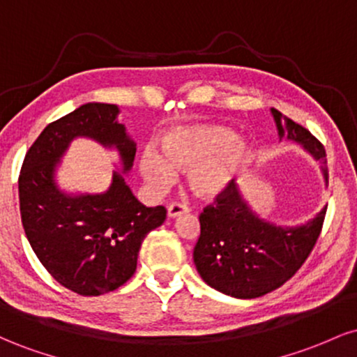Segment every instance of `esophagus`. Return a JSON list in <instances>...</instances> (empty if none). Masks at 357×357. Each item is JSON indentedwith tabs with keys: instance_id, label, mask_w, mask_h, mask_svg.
<instances>
[{
	"instance_id": "obj_1",
	"label": "esophagus",
	"mask_w": 357,
	"mask_h": 357,
	"mask_svg": "<svg viewBox=\"0 0 357 357\" xmlns=\"http://www.w3.org/2000/svg\"><path fill=\"white\" fill-rule=\"evenodd\" d=\"M190 211V208H188V204H183V203H171L169 206H167V216L169 218H176V216H181L184 213Z\"/></svg>"
}]
</instances>
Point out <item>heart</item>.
Returning a JSON list of instances; mask_svg holds the SVG:
<instances>
[{
  "instance_id": "heart-1",
  "label": "heart",
  "mask_w": 357,
  "mask_h": 357,
  "mask_svg": "<svg viewBox=\"0 0 357 357\" xmlns=\"http://www.w3.org/2000/svg\"><path fill=\"white\" fill-rule=\"evenodd\" d=\"M162 155L154 147L142 151L139 169L147 186L166 191L176 179V169L190 171V186L196 195L215 198L236 181L248 161L250 146L223 126L178 127L162 139Z\"/></svg>"
}]
</instances>
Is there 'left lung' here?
<instances>
[{
  "mask_svg": "<svg viewBox=\"0 0 357 357\" xmlns=\"http://www.w3.org/2000/svg\"><path fill=\"white\" fill-rule=\"evenodd\" d=\"M278 137L301 144L322 162L327 181L326 149L305 127L272 109ZM324 206L312 220L282 227L260 218L235 183L199 215L202 235L192 252L196 270L208 285L236 298H255L284 285L302 267L321 235Z\"/></svg>",
  "mask_w": 357,
  "mask_h": 357,
  "instance_id": "left-lung-1",
  "label": "left lung"
}]
</instances>
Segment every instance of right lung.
<instances>
[{
  "instance_id": "add662e5",
  "label": "right lung",
  "mask_w": 357,
  "mask_h": 357,
  "mask_svg": "<svg viewBox=\"0 0 357 357\" xmlns=\"http://www.w3.org/2000/svg\"><path fill=\"white\" fill-rule=\"evenodd\" d=\"M114 104L80 105L43 129L20 171V213L24 235L47 272L79 296H102L134 275L146 235L161 227L166 208H147L114 171L109 190L68 195L55 181L61 155L77 137H89L121 155L130 171L136 142L117 122Z\"/></svg>"
}]
</instances>
